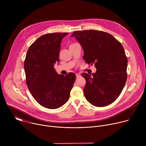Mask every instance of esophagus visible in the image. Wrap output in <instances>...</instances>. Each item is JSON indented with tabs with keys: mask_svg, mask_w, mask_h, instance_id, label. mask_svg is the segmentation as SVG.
Segmentation results:
<instances>
[{
	"mask_svg": "<svg viewBox=\"0 0 146 146\" xmlns=\"http://www.w3.org/2000/svg\"><path fill=\"white\" fill-rule=\"evenodd\" d=\"M76 77H77V78H78V77H80V76H81V75H80V74H78V73H77V74H76Z\"/></svg>",
	"mask_w": 146,
	"mask_h": 146,
	"instance_id": "1",
	"label": "esophagus"
}]
</instances>
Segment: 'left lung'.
Returning a JSON list of instances; mask_svg holds the SVG:
<instances>
[{
    "label": "left lung",
    "instance_id": "obj_1",
    "mask_svg": "<svg viewBox=\"0 0 146 146\" xmlns=\"http://www.w3.org/2000/svg\"><path fill=\"white\" fill-rule=\"evenodd\" d=\"M84 50L83 59L95 64V73H83L86 80L84 93L86 99L96 107L108 106L121 94L125 84L128 59L122 44L111 35L100 31L74 32Z\"/></svg>",
    "mask_w": 146,
    "mask_h": 146
}]
</instances>
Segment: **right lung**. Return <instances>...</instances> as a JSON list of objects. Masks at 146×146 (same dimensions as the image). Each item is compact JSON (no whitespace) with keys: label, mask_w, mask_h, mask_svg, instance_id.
<instances>
[{"label":"right lung","mask_w":146,"mask_h":146,"mask_svg":"<svg viewBox=\"0 0 146 146\" xmlns=\"http://www.w3.org/2000/svg\"><path fill=\"white\" fill-rule=\"evenodd\" d=\"M69 33H47L38 37L29 47L24 61L27 87L41 106L55 109L69 100L76 80L73 73L65 76L54 69L62 40Z\"/></svg>","instance_id":"add662e5"}]
</instances>
